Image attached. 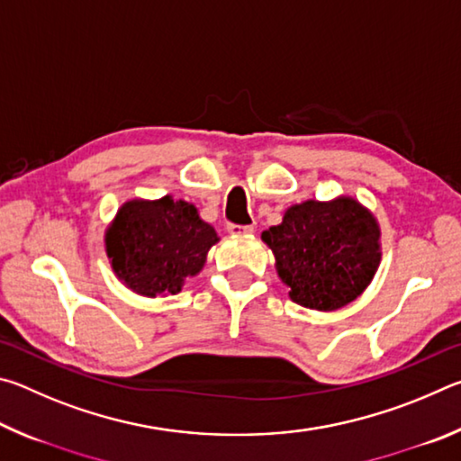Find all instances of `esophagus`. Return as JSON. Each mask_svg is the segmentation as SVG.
Instances as JSON below:
<instances>
[{
  "mask_svg": "<svg viewBox=\"0 0 461 461\" xmlns=\"http://www.w3.org/2000/svg\"><path fill=\"white\" fill-rule=\"evenodd\" d=\"M228 231L231 236H244V233H252L254 225H238V223H228Z\"/></svg>",
  "mask_w": 461,
  "mask_h": 461,
  "instance_id": "esophagus-1",
  "label": "esophagus"
}]
</instances>
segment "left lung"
Here are the masks:
<instances>
[{
    "instance_id": "left-lung-1",
    "label": "left lung",
    "mask_w": 461,
    "mask_h": 461,
    "mask_svg": "<svg viewBox=\"0 0 461 461\" xmlns=\"http://www.w3.org/2000/svg\"><path fill=\"white\" fill-rule=\"evenodd\" d=\"M276 272L303 307L335 311L357 299L382 258L380 228L352 197L309 199L288 207L283 223L262 231Z\"/></svg>"
}]
</instances>
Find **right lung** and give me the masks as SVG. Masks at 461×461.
<instances>
[{"mask_svg":"<svg viewBox=\"0 0 461 461\" xmlns=\"http://www.w3.org/2000/svg\"><path fill=\"white\" fill-rule=\"evenodd\" d=\"M217 241L197 207L167 194L123 203L105 231V252L123 285L142 296H160L181 293Z\"/></svg>","mask_w":461,"mask_h":461,"instance_id":"obj_1","label":"right lung"}]
</instances>
